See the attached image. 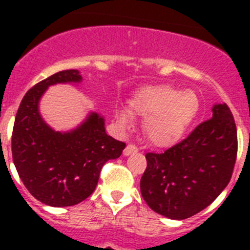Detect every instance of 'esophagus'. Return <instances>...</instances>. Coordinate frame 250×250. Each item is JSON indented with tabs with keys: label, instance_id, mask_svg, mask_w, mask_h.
<instances>
[{
	"label": "esophagus",
	"instance_id": "34e87169",
	"mask_svg": "<svg viewBox=\"0 0 250 250\" xmlns=\"http://www.w3.org/2000/svg\"><path fill=\"white\" fill-rule=\"evenodd\" d=\"M138 151L139 149L135 144H129L125 147V150H124V155H131V154H135Z\"/></svg>",
	"mask_w": 250,
	"mask_h": 250
}]
</instances>
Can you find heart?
<instances>
[{"instance_id": "b5f03b06", "label": "heart", "mask_w": 250, "mask_h": 250, "mask_svg": "<svg viewBox=\"0 0 250 250\" xmlns=\"http://www.w3.org/2000/svg\"><path fill=\"white\" fill-rule=\"evenodd\" d=\"M132 110L145 119L147 138L158 146H169L182 138L199 109V100L191 91L156 86L139 92L131 103ZM123 126L132 124L129 110H119Z\"/></svg>"}]
</instances>
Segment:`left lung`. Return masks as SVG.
I'll list each match as a JSON object with an SVG mask.
<instances>
[{
  "label": "left lung",
  "instance_id": "left-lung-1",
  "mask_svg": "<svg viewBox=\"0 0 250 250\" xmlns=\"http://www.w3.org/2000/svg\"><path fill=\"white\" fill-rule=\"evenodd\" d=\"M238 136L227 104L213 107L180 143L164 152H146L141 195L158 214L187 219L210 205L230 182L237 160Z\"/></svg>",
  "mask_w": 250,
  "mask_h": 250
}]
</instances>
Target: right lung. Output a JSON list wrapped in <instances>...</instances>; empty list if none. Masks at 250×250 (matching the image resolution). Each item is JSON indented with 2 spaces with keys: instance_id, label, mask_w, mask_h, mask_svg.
Masks as SVG:
<instances>
[{
  "instance_id": "right-lung-1",
  "label": "right lung",
  "mask_w": 250,
  "mask_h": 250,
  "mask_svg": "<svg viewBox=\"0 0 250 250\" xmlns=\"http://www.w3.org/2000/svg\"><path fill=\"white\" fill-rule=\"evenodd\" d=\"M77 70H62L31 87L22 99L12 130V158L31 195L50 207H71L94 193L105 163L126 144L105 132L104 119L91 114L70 132L54 131L39 114V100L50 85L80 83Z\"/></svg>"
}]
</instances>
